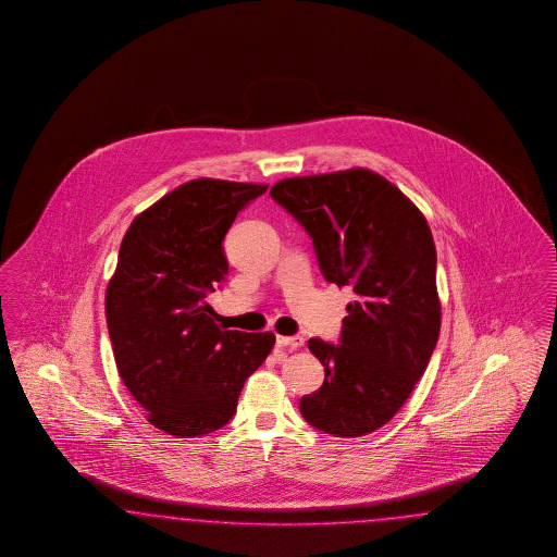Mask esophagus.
<instances>
[{
    "instance_id": "esophagus-1",
    "label": "esophagus",
    "mask_w": 557,
    "mask_h": 557,
    "mask_svg": "<svg viewBox=\"0 0 557 557\" xmlns=\"http://www.w3.org/2000/svg\"><path fill=\"white\" fill-rule=\"evenodd\" d=\"M275 343H277V347H286L289 351H296V349H300L304 345V338L298 337H284V335H277L275 338Z\"/></svg>"
}]
</instances>
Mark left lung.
<instances>
[{"label": "left lung", "mask_w": 557, "mask_h": 557, "mask_svg": "<svg viewBox=\"0 0 557 557\" xmlns=\"http://www.w3.org/2000/svg\"><path fill=\"white\" fill-rule=\"evenodd\" d=\"M312 238L326 282L354 289L338 345L310 338L324 382L302 396L306 422L333 437L384 426L437 345V251L421 210L370 169L289 177L271 187Z\"/></svg>", "instance_id": "1"}]
</instances>
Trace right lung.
<instances>
[{
  "label": "right lung",
  "instance_id": "1",
  "mask_svg": "<svg viewBox=\"0 0 557 557\" xmlns=\"http://www.w3.org/2000/svg\"><path fill=\"white\" fill-rule=\"evenodd\" d=\"M268 186L194 180L138 214L106 289V321L124 386L173 437H202L233 419L245 380L273 333L222 331L206 302L224 282L222 240Z\"/></svg>",
  "mask_w": 557,
  "mask_h": 557
}]
</instances>
